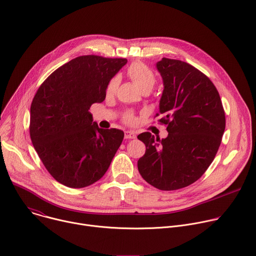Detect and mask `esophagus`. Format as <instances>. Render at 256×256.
<instances>
[{
    "instance_id": "34e87169",
    "label": "esophagus",
    "mask_w": 256,
    "mask_h": 256,
    "mask_svg": "<svg viewBox=\"0 0 256 256\" xmlns=\"http://www.w3.org/2000/svg\"><path fill=\"white\" fill-rule=\"evenodd\" d=\"M136 132H130V130H126L124 132V138L130 140V138H136Z\"/></svg>"
}]
</instances>
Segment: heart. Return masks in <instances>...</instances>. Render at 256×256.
<instances>
[{
    "label": "heart",
    "mask_w": 256,
    "mask_h": 256,
    "mask_svg": "<svg viewBox=\"0 0 256 256\" xmlns=\"http://www.w3.org/2000/svg\"><path fill=\"white\" fill-rule=\"evenodd\" d=\"M128 74L130 78L132 80L134 85L142 91V89H151L155 85V76L151 68L142 62H134L130 66L128 70ZM118 83V79L116 77L108 84L107 91L112 92L116 90ZM124 120L128 124H132L134 122V118L132 114H128L124 116Z\"/></svg>",
    "instance_id": "b5f03b06"
}]
</instances>
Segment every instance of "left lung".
I'll return each mask as SVG.
<instances>
[{"instance_id":"left-lung-1","label":"left lung","mask_w":256,"mask_h":256,"mask_svg":"<svg viewBox=\"0 0 256 256\" xmlns=\"http://www.w3.org/2000/svg\"><path fill=\"white\" fill-rule=\"evenodd\" d=\"M156 68L164 86L160 122L167 124L168 136H138L146 144L138 169L154 188L175 190L196 182L212 162L225 130V112L214 85L194 66L162 58Z\"/></svg>"}]
</instances>
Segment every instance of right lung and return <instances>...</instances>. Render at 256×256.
Returning a JSON list of instances; mask_svg holds the SVG:
<instances>
[{
  "label": "right lung",
  "instance_id": "obj_1",
  "mask_svg": "<svg viewBox=\"0 0 256 256\" xmlns=\"http://www.w3.org/2000/svg\"><path fill=\"white\" fill-rule=\"evenodd\" d=\"M126 58L82 56L56 70L30 107V138L44 165L60 184L82 188L107 171L124 134L103 130L89 109L101 103Z\"/></svg>",
  "mask_w": 256,
  "mask_h": 256
}]
</instances>
